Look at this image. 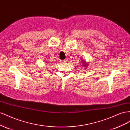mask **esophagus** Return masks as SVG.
<instances>
[{
	"mask_svg": "<svg viewBox=\"0 0 130 130\" xmlns=\"http://www.w3.org/2000/svg\"><path fill=\"white\" fill-rule=\"evenodd\" d=\"M67 62V60H61V61H60V62L61 63H66Z\"/></svg>",
	"mask_w": 130,
	"mask_h": 130,
	"instance_id": "obj_1",
	"label": "esophagus"
}]
</instances>
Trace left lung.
<instances>
[{
  "label": "left lung",
  "instance_id": "8db88e82",
  "mask_svg": "<svg viewBox=\"0 0 130 130\" xmlns=\"http://www.w3.org/2000/svg\"><path fill=\"white\" fill-rule=\"evenodd\" d=\"M80 63H82V64L84 66V68H87V67L89 66V64L90 63V62H86V60H82V59H80Z\"/></svg>",
  "mask_w": 130,
  "mask_h": 130
}]
</instances>
